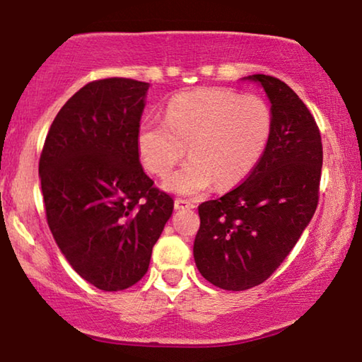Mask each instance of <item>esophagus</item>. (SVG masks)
Returning <instances> with one entry per match:
<instances>
[{
    "mask_svg": "<svg viewBox=\"0 0 362 362\" xmlns=\"http://www.w3.org/2000/svg\"><path fill=\"white\" fill-rule=\"evenodd\" d=\"M174 206H175V210H192V208H195L193 203L187 202V200H182V198H177Z\"/></svg>",
    "mask_w": 362,
    "mask_h": 362,
    "instance_id": "1",
    "label": "esophagus"
}]
</instances>
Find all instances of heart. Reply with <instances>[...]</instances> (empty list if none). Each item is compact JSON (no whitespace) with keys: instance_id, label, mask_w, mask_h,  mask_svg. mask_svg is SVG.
<instances>
[{"instance_id":"1","label":"heart","mask_w":362,"mask_h":362,"mask_svg":"<svg viewBox=\"0 0 362 362\" xmlns=\"http://www.w3.org/2000/svg\"><path fill=\"white\" fill-rule=\"evenodd\" d=\"M272 129V111L259 96L197 88L169 101L165 123L142 119L136 147L142 165L156 175L167 174L187 147L190 159L165 177L164 188L193 197L213 182L230 187L247 177L262 159Z\"/></svg>"}]
</instances>
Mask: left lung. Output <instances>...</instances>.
Instances as JSON below:
<instances>
[{"label":"left lung","instance_id":"obj_1","mask_svg":"<svg viewBox=\"0 0 362 362\" xmlns=\"http://www.w3.org/2000/svg\"><path fill=\"white\" fill-rule=\"evenodd\" d=\"M271 101L272 137L241 185L198 206V271L225 290H247L272 276L315 215L323 147L315 118L287 83L249 75Z\"/></svg>","mask_w":362,"mask_h":362}]
</instances>
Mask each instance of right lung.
Wrapping results in <instances>:
<instances>
[{"label": "right lung", "instance_id": "right-lung-1", "mask_svg": "<svg viewBox=\"0 0 362 362\" xmlns=\"http://www.w3.org/2000/svg\"><path fill=\"white\" fill-rule=\"evenodd\" d=\"M149 83H86L55 116L39 160L45 215L74 271L105 292L139 282L174 211L142 169L136 134Z\"/></svg>", "mask_w": 362, "mask_h": 362}]
</instances>
